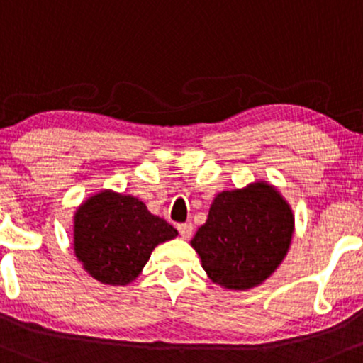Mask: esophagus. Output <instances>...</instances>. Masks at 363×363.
I'll return each instance as SVG.
<instances>
[{"mask_svg":"<svg viewBox=\"0 0 363 363\" xmlns=\"http://www.w3.org/2000/svg\"><path fill=\"white\" fill-rule=\"evenodd\" d=\"M178 231H180V235H182V238H190V236H192V233H194V226H192V223H182V225H178Z\"/></svg>","mask_w":363,"mask_h":363,"instance_id":"1","label":"esophagus"}]
</instances>
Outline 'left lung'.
Segmentation results:
<instances>
[{"instance_id": "8db88e82", "label": "left lung", "mask_w": 363, "mask_h": 363, "mask_svg": "<svg viewBox=\"0 0 363 363\" xmlns=\"http://www.w3.org/2000/svg\"><path fill=\"white\" fill-rule=\"evenodd\" d=\"M295 218L274 186L255 182L218 194L192 247L209 279L226 290H248L278 269L290 248Z\"/></svg>"}]
</instances>
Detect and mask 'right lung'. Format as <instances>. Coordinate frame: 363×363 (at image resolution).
I'll return each instance as SVG.
<instances>
[{"label": "right lung", "instance_id": "obj_1", "mask_svg": "<svg viewBox=\"0 0 363 363\" xmlns=\"http://www.w3.org/2000/svg\"><path fill=\"white\" fill-rule=\"evenodd\" d=\"M178 235L169 223L150 214L137 197L101 190L73 216V250L99 283L123 286L140 274L160 243Z\"/></svg>", "mask_w": 363, "mask_h": 363}]
</instances>
